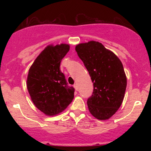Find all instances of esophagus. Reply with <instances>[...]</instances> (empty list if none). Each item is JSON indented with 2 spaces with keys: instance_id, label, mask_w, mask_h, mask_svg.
<instances>
[{
  "instance_id": "obj_1",
  "label": "esophagus",
  "mask_w": 151,
  "mask_h": 151,
  "mask_svg": "<svg viewBox=\"0 0 151 151\" xmlns=\"http://www.w3.org/2000/svg\"><path fill=\"white\" fill-rule=\"evenodd\" d=\"M74 88L76 90L78 89V86H77V84H74Z\"/></svg>"
}]
</instances>
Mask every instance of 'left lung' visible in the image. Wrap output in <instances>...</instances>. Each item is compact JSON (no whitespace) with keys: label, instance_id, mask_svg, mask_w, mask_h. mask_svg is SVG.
Instances as JSON below:
<instances>
[{"label":"left lung","instance_id":"8db88e82","mask_svg":"<svg viewBox=\"0 0 151 151\" xmlns=\"http://www.w3.org/2000/svg\"><path fill=\"white\" fill-rule=\"evenodd\" d=\"M75 50L93 84V93L87 100L89 112L99 120H107L120 108L124 98L127 79L122 63L96 41L80 43Z\"/></svg>","mask_w":151,"mask_h":151}]
</instances>
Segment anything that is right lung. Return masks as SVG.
I'll return each mask as SVG.
<instances>
[{"label":"right lung","mask_w":151,"mask_h":151,"mask_svg":"<svg viewBox=\"0 0 151 151\" xmlns=\"http://www.w3.org/2000/svg\"><path fill=\"white\" fill-rule=\"evenodd\" d=\"M70 50V45H50L31 65L27 88L31 100L49 116L62 113L74 99V89L69 86L60 71V62Z\"/></svg>","instance_id":"obj_1"}]
</instances>
